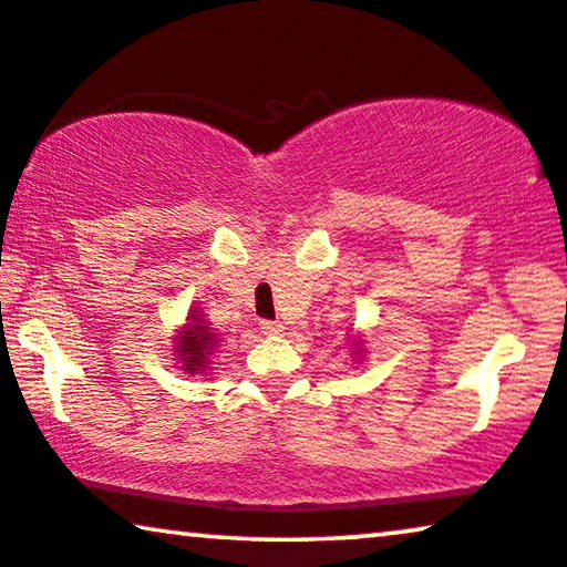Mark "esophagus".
<instances>
[{
	"label": "esophagus",
	"mask_w": 567,
	"mask_h": 567,
	"mask_svg": "<svg viewBox=\"0 0 567 567\" xmlns=\"http://www.w3.org/2000/svg\"><path fill=\"white\" fill-rule=\"evenodd\" d=\"M260 330H264V334H281L284 324L281 322H260Z\"/></svg>",
	"instance_id": "1"
}]
</instances>
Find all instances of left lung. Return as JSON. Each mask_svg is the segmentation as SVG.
Returning <instances> with one entry per match:
<instances>
[{"mask_svg":"<svg viewBox=\"0 0 567 567\" xmlns=\"http://www.w3.org/2000/svg\"><path fill=\"white\" fill-rule=\"evenodd\" d=\"M350 350H352V358H355V363H360V360H363V352H365V348H363V334H352L350 338Z\"/></svg>","mask_w":567,"mask_h":567,"instance_id":"obj_1","label":"left lung"}]
</instances>
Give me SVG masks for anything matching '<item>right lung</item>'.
I'll return each mask as SVG.
<instances>
[{"instance_id": "right-lung-1", "label": "right lung", "mask_w": 567, "mask_h": 567, "mask_svg": "<svg viewBox=\"0 0 567 567\" xmlns=\"http://www.w3.org/2000/svg\"><path fill=\"white\" fill-rule=\"evenodd\" d=\"M219 344H223V338L219 332L207 322L204 311H199V307H188L186 322L178 327L176 338H174V360L176 368L182 373L188 375H204L207 379L212 365H215Z\"/></svg>"}]
</instances>
